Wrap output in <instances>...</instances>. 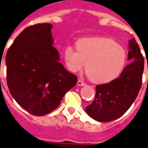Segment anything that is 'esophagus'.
<instances>
[{
	"label": "esophagus",
	"instance_id": "34e87169",
	"mask_svg": "<svg viewBox=\"0 0 148 148\" xmlns=\"http://www.w3.org/2000/svg\"><path fill=\"white\" fill-rule=\"evenodd\" d=\"M77 85H79V86H85V85H85V83L83 82L82 81V80H80V79H79V80H78Z\"/></svg>",
	"mask_w": 148,
	"mask_h": 148
}]
</instances>
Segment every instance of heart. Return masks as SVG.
I'll return each instance as SVG.
<instances>
[{"instance_id": "b5f03b06", "label": "heart", "mask_w": 148, "mask_h": 148, "mask_svg": "<svg viewBox=\"0 0 148 148\" xmlns=\"http://www.w3.org/2000/svg\"><path fill=\"white\" fill-rule=\"evenodd\" d=\"M76 49L66 47L64 60L71 72L80 71L85 67L91 82L103 84L113 81L123 71L126 54L123 47L107 37L82 38L75 43Z\"/></svg>"}]
</instances>
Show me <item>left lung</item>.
I'll use <instances>...</instances> for the list:
<instances>
[{"label": "left lung", "mask_w": 148, "mask_h": 148, "mask_svg": "<svg viewBox=\"0 0 148 148\" xmlns=\"http://www.w3.org/2000/svg\"><path fill=\"white\" fill-rule=\"evenodd\" d=\"M129 46L128 60L132 63L125 67L119 78L97 85L95 100L85 108L86 113L98 122H111L123 116L141 89L145 59L135 38L129 41Z\"/></svg>", "instance_id": "left-lung-1"}]
</instances>
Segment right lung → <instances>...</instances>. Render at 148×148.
Instances as JSON below:
<instances>
[{
  "instance_id": "1",
  "label": "right lung",
  "mask_w": 148,
  "mask_h": 148,
  "mask_svg": "<svg viewBox=\"0 0 148 148\" xmlns=\"http://www.w3.org/2000/svg\"><path fill=\"white\" fill-rule=\"evenodd\" d=\"M51 29L50 23L25 28L6 55L7 82L11 95L23 108L38 116L59 107L78 80L59 62Z\"/></svg>"
}]
</instances>
